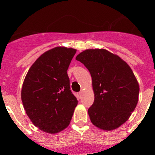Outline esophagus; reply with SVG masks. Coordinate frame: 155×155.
I'll return each instance as SVG.
<instances>
[{
	"mask_svg": "<svg viewBox=\"0 0 155 155\" xmlns=\"http://www.w3.org/2000/svg\"><path fill=\"white\" fill-rule=\"evenodd\" d=\"M78 94H79V98H81V97H82V91L79 92V93H78Z\"/></svg>",
	"mask_w": 155,
	"mask_h": 155,
	"instance_id": "34e87169",
	"label": "esophagus"
}]
</instances>
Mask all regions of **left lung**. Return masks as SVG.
<instances>
[{"label":"left lung","mask_w":155,"mask_h":155,"mask_svg":"<svg viewBox=\"0 0 155 155\" xmlns=\"http://www.w3.org/2000/svg\"><path fill=\"white\" fill-rule=\"evenodd\" d=\"M76 59L91 73L94 101L88 109L92 124L112 130L125 123L135 109L140 86L129 65L104 48L86 49Z\"/></svg>","instance_id":"obj_1"}]
</instances>
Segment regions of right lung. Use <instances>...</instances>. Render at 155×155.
Instances as JSON below:
<instances>
[{
  "label": "right lung",
  "mask_w": 155,
  "mask_h": 155,
  "mask_svg": "<svg viewBox=\"0 0 155 155\" xmlns=\"http://www.w3.org/2000/svg\"><path fill=\"white\" fill-rule=\"evenodd\" d=\"M76 49L58 46L46 51L29 69L21 97L33 124L48 134L70 124L78 101L70 91L67 71Z\"/></svg>",
  "instance_id": "add662e5"
}]
</instances>
